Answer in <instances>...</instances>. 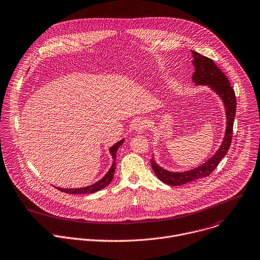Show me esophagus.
I'll return each mask as SVG.
<instances>
[{
	"instance_id": "1",
	"label": "esophagus",
	"mask_w": 260,
	"mask_h": 260,
	"mask_svg": "<svg viewBox=\"0 0 260 260\" xmlns=\"http://www.w3.org/2000/svg\"><path fill=\"white\" fill-rule=\"evenodd\" d=\"M147 125H148V123H147L146 120H144V119H138V120L136 121V123H135L134 128H135V131H136L137 133L140 134V133L145 132V129H147Z\"/></svg>"
}]
</instances>
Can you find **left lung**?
<instances>
[{"instance_id":"obj_1","label":"left lung","mask_w":260,"mask_h":260,"mask_svg":"<svg viewBox=\"0 0 260 260\" xmlns=\"http://www.w3.org/2000/svg\"><path fill=\"white\" fill-rule=\"evenodd\" d=\"M193 65L195 72L193 73L192 80L196 85H207L222 101L225 111V132L222 142L216 152L201 165L185 170V171H169L160 166L154 159L151 160V166L156 177L164 184L169 186H181L199 179L209 176L216 168L220 160L226 155L228 150L232 143L233 125L236 115V96L231 83L224 73L215 65L213 60L202 56L201 54L192 51Z\"/></svg>"}]
</instances>
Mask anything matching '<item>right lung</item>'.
<instances>
[{
	"label": "right lung",
	"instance_id": "obj_1",
	"mask_svg": "<svg viewBox=\"0 0 260 260\" xmlns=\"http://www.w3.org/2000/svg\"><path fill=\"white\" fill-rule=\"evenodd\" d=\"M124 139L118 141L117 143H115L113 146H111L109 148V152L110 155L112 156V165L110 167V169L107 171V174L100 179L98 182L90 185V186H86V187H82V188H60V187H56L58 190L67 193V194H92L95 192H98L102 189H104L105 187H107L113 180V176H114V172H115V168H116V153L118 151V148L123 144Z\"/></svg>",
	"mask_w": 260,
	"mask_h": 260
}]
</instances>
